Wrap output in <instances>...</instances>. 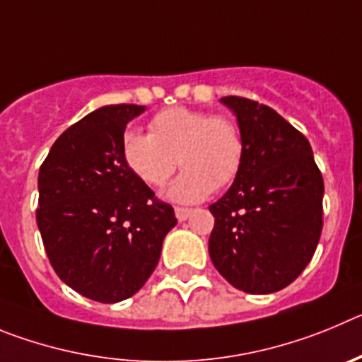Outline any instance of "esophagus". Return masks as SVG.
<instances>
[{"mask_svg":"<svg viewBox=\"0 0 362 362\" xmlns=\"http://www.w3.org/2000/svg\"><path fill=\"white\" fill-rule=\"evenodd\" d=\"M175 214H177V218L180 221L187 220V216L191 214V209L189 207H175Z\"/></svg>","mask_w":362,"mask_h":362,"instance_id":"34e87169","label":"esophagus"}]
</instances>
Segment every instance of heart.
<instances>
[{
    "mask_svg": "<svg viewBox=\"0 0 362 362\" xmlns=\"http://www.w3.org/2000/svg\"><path fill=\"white\" fill-rule=\"evenodd\" d=\"M148 129H129L122 135V160L151 187L164 185L180 164L185 171L169 189L175 200H200L213 189L230 185L240 175L245 136L230 117L173 106L155 113Z\"/></svg>",
    "mask_w": 362,
    "mask_h": 362,
    "instance_id": "heart-1",
    "label": "heart"
}]
</instances>
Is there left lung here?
I'll list each match as a JSON object with an SVG mask.
<instances>
[{
    "label": "left lung",
    "instance_id": "left-lung-1",
    "mask_svg": "<svg viewBox=\"0 0 362 362\" xmlns=\"http://www.w3.org/2000/svg\"><path fill=\"white\" fill-rule=\"evenodd\" d=\"M245 136L240 175L209 205V256L233 286L270 294L291 285L312 259L323 229V175L310 142L274 110L223 97Z\"/></svg>",
    "mask_w": 362,
    "mask_h": 362
}]
</instances>
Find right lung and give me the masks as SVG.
I'll list each match as a JSON object with an SVG mask.
<instances>
[{
    "instance_id": "right-lung-1",
    "label": "right lung",
    "mask_w": 362,
    "mask_h": 362,
    "mask_svg": "<svg viewBox=\"0 0 362 362\" xmlns=\"http://www.w3.org/2000/svg\"><path fill=\"white\" fill-rule=\"evenodd\" d=\"M144 106L88 113L52 146L39 168L35 220L47 256L68 286L99 303L142 288L177 226L173 207L126 168L120 139Z\"/></svg>"
}]
</instances>
